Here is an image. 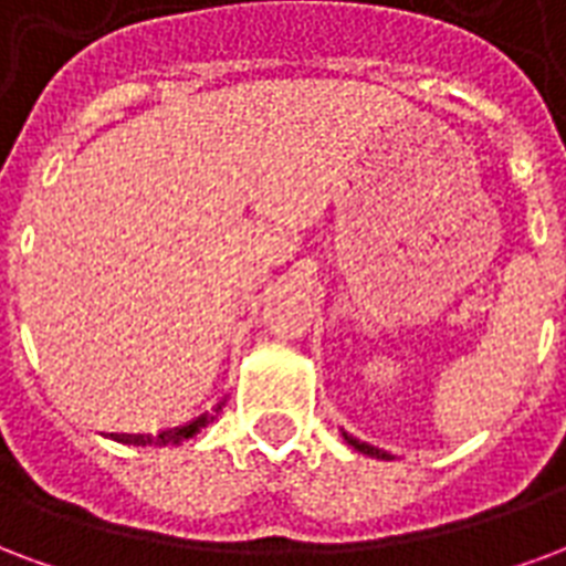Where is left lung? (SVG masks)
Here are the masks:
<instances>
[{"instance_id":"1","label":"left lung","mask_w":566,"mask_h":566,"mask_svg":"<svg viewBox=\"0 0 566 566\" xmlns=\"http://www.w3.org/2000/svg\"><path fill=\"white\" fill-rule=\"evenodd\" d=\"M343 439H346L348 444H352V448H355V450H360L364 457H376V460H390V453H385V450H379V448H373V444H367V441L352 439L348 432H343Z\"/></svg>"}]
</instances>
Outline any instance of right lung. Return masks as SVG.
Segmentation results:
<instances>
[{
	"label": "right lung",
	"instance_id": "1",
	"mask_svg": "<svg viewBox=\"0 0 566 566\" xmlns=\"http://www.w3.org/2000/svg\"><path fill=\"white\" fill-rule=\"evenodd\" d=\"M223 409V402H220L218 409H214V415ZM214 415H202V418L190 420V423H185V427H176V429H164V432H157V436H127V432H122V436H109L113 441H122V444H137V448H148V444H155V448H172V444H181V441L193 439L199 429L208 427L211 420H214Z\"/></svg>",
	"mask_w": 566,
	"mask_h": 566
}]
</instances>
